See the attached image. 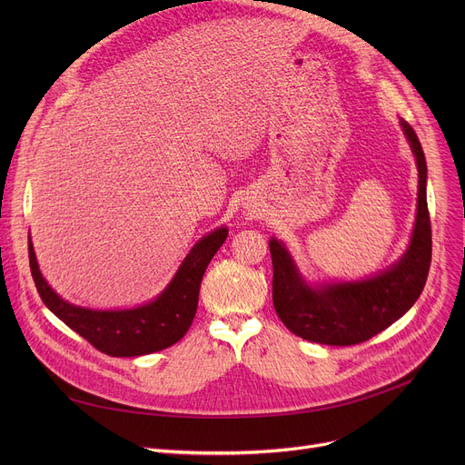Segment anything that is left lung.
I'll list each match as a JSON object with an SVG mask.
<instances>
[{"label": "left lung", "mask_w": 465, "mask_h": 465, "mask_svg": "<svg viewBox=\"0 0 465 465\" xmlns=\"http://www.w3.org/2000/svg\"><path fill=\"white\" fill-rule=\"evenodd\" d=\"M401 128L419 165V207L411 245L394 267L373 279L311 288L282 242L270 241L273 305L282 324L298 337L333 347L363 343L394 324L422 294L431 263L428 167L417 134L405 120H401Z\"/></svg>", "instance_id": "8db88e82"}]
</instances>
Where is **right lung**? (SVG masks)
<instances>
[{
	"instance_id": "add662e5",
	"label": "right lung",
	"mask_w": 465,
	"mask_h": 465,
	"mask_svg": "<svg viewBox=\"0 0 465 465\" xmlns=\"http://www.w3.org/2000/svg\"><path fill=\"white\" fill-rule=\"evenodd\" d=\"M226 237V228H218L205 235L190 251L173 281L154 302L126 311H90L64 302L43 279L32 241L28 242V256L32 277L43 303L100 352L128 358L163 351L183 339L198 311L203 273Z\"/></svg>"
}]
</instances>
